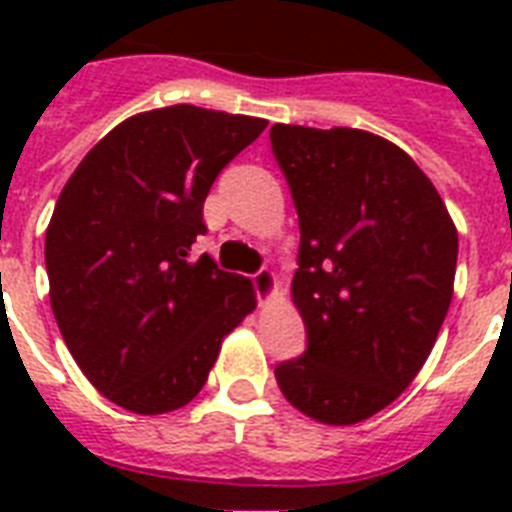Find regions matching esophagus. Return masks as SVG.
<instances>
[{"label": "esophagus", "mask_w": 512, "mask_h": 512, "mask_svg": "<svg viewBox=\"0 0 512 512\" xmlns=\"http://www.w3.org/2000/svg\"><path fill=\"white\" fill-rule=\"evenodd\" d=\"M252 284H255L257 300L265 303V300L273 295V289H276V276H273V271H268V268H260L257 273H252Z\"/></svg>", "instance_id": "obj_1"}]
</instances>
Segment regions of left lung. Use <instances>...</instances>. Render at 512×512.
Wrapping results in <instances>:
<instances>
[{"instance_id":"8db88e82","label":"left lung","mask_w":512,"mask_h":512,"mask_svg":"<svg viewBox=\"0 0 512 512\" xmlns=\"http://www.w3.org/2000/svg\"><path fill=\"white\" fill-rule=\"evenodd\" d=\"M271 148L300 220L292 295L308 332L276 382L313 420L353 425L393 404L430 356L452 303L457 231L390 140L273 124Z\"/></svg>"}]
</instances>
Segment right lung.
I'll return each mask as SVG.
<instances>
[{
    "mask_svg": "<svg viewBox=\"0 0 512 512\" xmlns=\"http://www.w3.org/2000/svg\"><path fill=\"white\" fill-rule=\"evenodd\" d=\"M265 124L196 106L146 111L108 132L60 191L44 239L52 313L87 380L122 409L188 404L255 308L249 279L191 249L207 233L209 188Z\"/></svg>",
    "mask_w": 512,
    "mask_h": 512,
    "instance_id": "right-lung-1",
    "label": "right lung"
}]
</instances>
